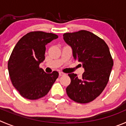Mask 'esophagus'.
I'll list each match as a JSON object with an SVG mask.
<instances>
[{
	"label": "esophagus",
	"mask_w": 126,
	"mask_h": 126,
	"mask_svg": "<svg viewBox=\"0 0 126 126\" xmlns=\"http://www.w3.org/2000/svg\"><path fill=\"white\" fill-rule=\"evenodd\" d=\"M59 74L60 76H62V75H65V74H64V73H63V72H59Z\"/></svg>",
	"instance_id": "1"
}]
</instances>
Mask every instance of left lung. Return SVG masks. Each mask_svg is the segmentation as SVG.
<instances>
[{
  "label": "left lung",
  "mask_w": 126,
  "mask_h": 126,
  "mask_svg": "<svg viewBox=\"0 0 126 126\" xmlns=\"http://www.w3.org/2000/svg\"><path fill=\"white\" fill-rule=\"evenodd\" d=\"M64 40L72 50L75 61L84 69L82 77L69 74L71 82L66 88L68 96L79 103H87L100 95L108 82L113 66L110 49L105 41L85 30L63 34Z\"/></svg>",
  "instance_id": "1"
}]
</instances>
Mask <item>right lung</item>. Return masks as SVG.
Wrapping results in <instances>:
<instances>
[{"label":"right lung","instance_id":"add662e5","mask_svg":"<svg viewBox=\"0 0 126 126\" xmlns=\"http://www.w3.org/2000/svg\"><path fill=\"white\" fill-rule=\"evenodd\" d=\"M58 38L43 32L27 33L18 41L8 62L14 87L28 100H37L47 94L59 76L57 71L46 74L39 67L45 59L46 44Z\"/></svg>","mask_w":126,"mask_h":126}]
</instances>
